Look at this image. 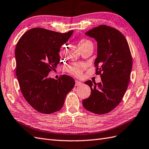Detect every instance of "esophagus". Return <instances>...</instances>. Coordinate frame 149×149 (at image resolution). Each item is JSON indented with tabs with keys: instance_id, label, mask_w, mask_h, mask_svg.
Instances as JSON below:
<instances>
[{
	"instance_id": "1",
	"label": "esophagus",
	"mask_w": 149,
	"mask_h": 149,
	"mask_svg": "<svg viewBox=\"0 0 149 149\" xmlns=\"http://www.w3.org/2000/svg\"><path fill=\"white\" fill-rule=\"evenodd\" d=\"M76 84H75V85L76 86H81L82 84H83V83H81V82H80V81H78V80H76Z\"/></svg>"
}]
</instances>
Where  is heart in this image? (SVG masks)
I'll list each match as a JSON object with an SVG mask.
<instances>
[{
    "mask_svg": "<svg viewBox=\"0 0 149 149\" xmlns=\"http://www.w3.org/2000/svg\"><path fill=\"white\" fill-rule=\"evenodd\" d=\"M91 42L90 41H82L79 43V46L80 47H84L86 46L89 45H91ZM65 48V46L62 47V49ZM86 66L84 65V64L82 63H75L72 65L71 66H68L67 68V70L70 73H71L72 74H73L76 76H80L81 75L83 71H84V68H85Z\"/></svg>",
    "mask_w": 149,
    "mask_h": 149,
    "instance_id": "heart-1",
    "label": "heart"
}]
</instances>
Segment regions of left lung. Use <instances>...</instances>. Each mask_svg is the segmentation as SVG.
Returning a JSON list of instances; mask_svg holds the SVG:
<instances>
[{
	"label": "left lung",
	"mask_w": 149,
	"mask_h": 149,
	"mask_svg": "<svg viewBox=\"0 0 149 149\" xmlns=\"http://www.w3.org/2000/svg\"><path fill=\"white\" fill-rule=\"evenodd\" d=\"M85 34L97 42L95 66L102 81L84 83L90 86L91 94L83 100V105L92 113L105 114L120 103L127 89L132 68L130 50L124 36L111 27L99 26Z\"/></svg>",
	"instance_id": "left-lung-1"
}]
</instances>
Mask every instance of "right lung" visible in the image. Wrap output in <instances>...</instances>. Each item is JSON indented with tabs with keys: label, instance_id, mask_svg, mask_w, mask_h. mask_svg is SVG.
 <instances>
[{
	"label": "right lung",
	"instance_id": "obj_1",
	"mask_svg": "<svg viewBox=\"0 0 149 149\" xmlns=\"http://www.w3.org/2000/svg\"><path fill=\"white\" fill-rule=\"evenodd\" d=\"M66 33L33 28L19 39L15 49L16 75L24 97L36 110L49 114L61 109L66 96L73 89V78L63 75L58 79L48 74L59 63L60 48L70 38Z\"/></svg>",
	"mask_w": 149,
	"mask_h": 149
}]
</instances>
